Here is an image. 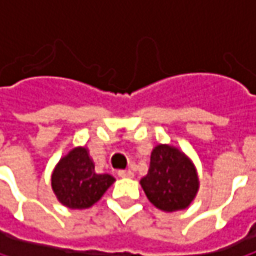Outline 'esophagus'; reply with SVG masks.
I'll list each match as a JSON object with an SVG mask.
<instances>
[{
	"label": "esophagus",
	"instance_id": "34e87169",
	"mask_svg": "<svg viewBox=\"0 0 256 256\" xmlns=\"http://www.w3.org/2000/svg\"><path fill=\"white\" fill-rule=\"evenodd\" d=\"M118 176H120V178H133L134 174H133L132 170H120V172H118Z\"/></svg>",
	"mask_w": 256,
	"mask_h": 256
}]
</instances>
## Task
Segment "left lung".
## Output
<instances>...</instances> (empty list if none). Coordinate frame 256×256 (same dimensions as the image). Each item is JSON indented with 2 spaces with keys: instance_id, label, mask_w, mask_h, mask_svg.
<instances>
[{
  "instance_id": "1",
  "label": "left lung",
  "mask_w": 256,
  "mask_h": 256,
  "mask_svg": "<svg viewBox=\"0 0 256 256\" xmlns=\"http://www.w3.org/2000/svg\"><path fill=\"white\" fill-rule=\"evenodd\" d=\"M140 185L157 209L176 212L191 204L200 182L192 162L180 150L160 144L151 152L150 170Z\"/></svg>"
}]
</instances>
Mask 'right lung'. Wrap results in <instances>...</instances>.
<instances>
[{
  "label": "right lung",
  "mask_w": 256,
  "mask_h": 256,
  "mask_svg": "<svg viewBox=\"0 0 256 256\" xmlns=\"http://www.w3.org/2000/svg\"><path fill=\"white\" fill-rule=\"evenodd\" d=\"M114 180L108 174H98L88 150L77 146L56 164L52 174V188L64 206L87 209L105 194Z\"/></svg>",
  "instance_id": "1"
}]
</instances>
